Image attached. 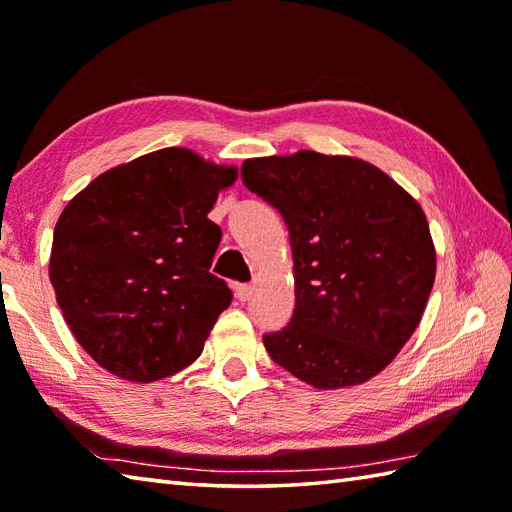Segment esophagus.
Wrapping results in <instances>:
<instances>
[{
  "instance_id": "34e87169",
  "label": "esophagus",
  "mask_w": 512,
  "mask_h": 512,
  "mask_svg": "<svg viewBox=\"0 0 512 512\" xmlns=\"http://www.w3.org/2000/svg\"><path fill=\"white\" fill-rule=\"evenodd\" d=\"M253 290H255V286H250V284H239V286L235 288V295H237V299H239V301H248L250 297H253Z\"/></svg>"
}]
</instances>
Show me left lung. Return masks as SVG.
<instances>
[{"label": "left lung", "mask_w": 512, "mask_h": 512, "mask_svg": "<svg viewBox=\"0 0 512 512\" xmlns=\"http://www.w3.org/2000/svg\"><path fill=\"white\" fill-rule=\"evenodd\" d=\"M242 180L284 217L295 264V312L266 352L314 389L367 383L416 332L436 281L422 206L369 162L308 149L248 158Z\"/></svg>", "instance_id": "1"}]
</instances>
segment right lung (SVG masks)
Returning <instances> with one entry per match:
<instances>
[{
	"label": "right lung",
	"mask_w": 512,
	"mask_h": 512,
	"mask_svg": "<svg viewBox=\"0 0 512 512\" xmlns=\"http://www.w3.org/2000/svg\"><path fill=\"white\" fill-rule=\"evenodd\" d=\"M235 165L184 147L151 151L94 178L54 226L50 281L74 339L107 372L154 383L189 367L233 295L209 273V217Z\"/></svg>",
	"instance_id": "1"
}]
</instances>
